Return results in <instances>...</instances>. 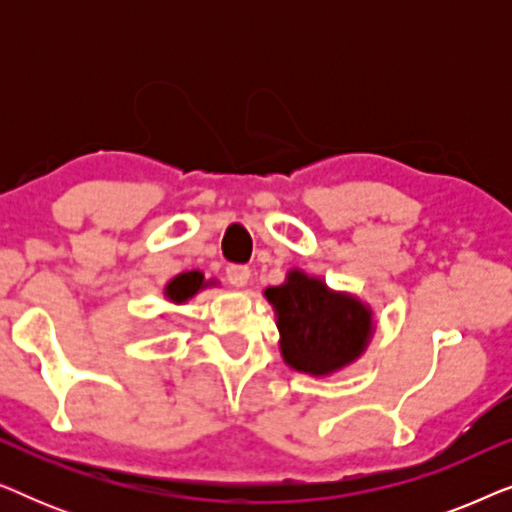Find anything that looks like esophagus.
<instances>
[{"label":"esophagus","mask_w":512,"mask_h":512,"mask_svg":"<svg viewBox=\"0 0 512 512\" xmlns=\"http://www.w3.org/2000/svg\"><path fill=\"white\" fill-rule=\"evenodd\" d=\"M249 268L247 265H242V263H230L228 268H226V279L233 286H244L249 282Z\"/></svg>","instance_id":"34e87169"}]
</instances>
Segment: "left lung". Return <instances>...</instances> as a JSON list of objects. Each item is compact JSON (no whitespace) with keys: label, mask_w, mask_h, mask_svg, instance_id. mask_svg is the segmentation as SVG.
Here are the masks:
<instances>
[{"label":"left lung","mask_w":512,"mask_h":512,"mask_svg":"<svg viewBox=\"0 0 512 512\" xmlns=\"http://www.w3.org/2000/svg\"><path fill=\"white\" fill-rule=\"evenodd\" d=\"M275 305L282 354L291 368L326 375L363 352L370 335V312L359 300L331 293L319 279L293 270L275 289H265Z\"/></svg>","instance_id":"8db88e82"}]
</instances>
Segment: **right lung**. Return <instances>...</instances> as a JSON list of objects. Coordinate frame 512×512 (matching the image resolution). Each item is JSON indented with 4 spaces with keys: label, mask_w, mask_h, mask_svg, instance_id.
Returning <instances> with one entry per match:
<instances>
[{
    "label": "right lung",
    "mask_w": 512,
    "mask_h": 512,
    "mask_svg": "<svg viewBox=\"0 0 512 512\" xmlns=\"http://www.w3.org/2000/svg\"><path fill=\"white\" fill-rule=\"evenodd\" d=\"M198 289H202V275L198 270H193V272H181V275L174 277L172 282L167 284L165 293L167 298L174 300V303H184V300L195 296Z\"/></svg>",
    "instance_id": "1"
}]
</instances>
